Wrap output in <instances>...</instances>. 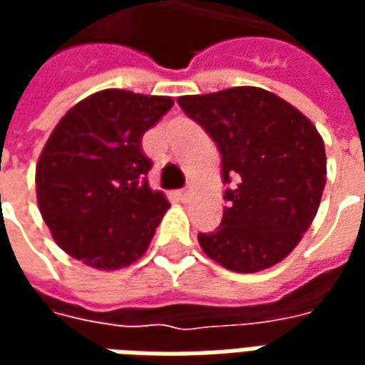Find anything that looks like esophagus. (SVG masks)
<instances>
[{
	"instance_id": "34e87169",
	"label": "esophagus",
	"mask_w": 365,
	"mask_h": 365,
	"mask_svg": "<svg viewBox=\"0 0 365 365\" xmlns=\"http://www.w3.org/2000/svg\"><path fill=\"white\" fill-rule=\"evenodd\" d=\"M178 199L182 201V203H187L191 199V191L190 190H180L178 191Z\"/></svg>"
}]
</instances>
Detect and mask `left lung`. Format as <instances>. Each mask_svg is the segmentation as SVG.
Wrapping results in <instances>:
<instances>
[{"mask_svg": "<svg viewBox=\"0 0 365 365\" xmlns=\"http://www.w3.org/2000/svg\"><path fill=\"white\" fill-rule=\"evenodd\" d=\"M221 152V225L199 232L203 252L238 274H254L299 245L321 205L327 156L319 130L272 91L240 86L178 99Z\"/></svg>", "mask_w": 365, "mask_h": 365, "instance_id": "obj_1", "label": "left lung"}]
</instances>
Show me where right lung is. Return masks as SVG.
I'll return each instance as SVG.
<instances>
[{
	"label": "right lung",
	"instance_id": "right-lung-1",
	"mask_svg": "<svg viewBox=\"0 0 365 365\" xmlns=\"http://www.w3.org/2000/svg\"><path fill=\"white\" fill-rule=\"evenodd\" d=\"M172 97L103 90L58 120L36 164V201L54 242L97 269L136 262L168 211L152 191L143 135L172 109Z\"/></svg>",
	"mask_w": 365,
	"mask_h": 365
}]
</instances>
